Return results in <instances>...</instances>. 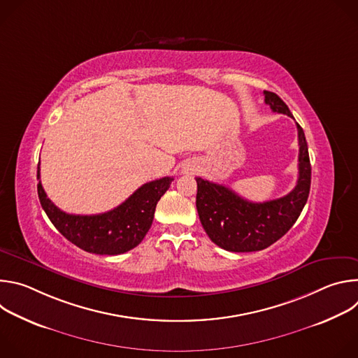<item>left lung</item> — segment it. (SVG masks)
I'll return each instance as SVG.
<instances>
[{"label":"left lung","mask_w":358,"mask_h":358,"mask_svg":"<svg viewBox=\"0 0 358 358\" xmlns=\"http://www.w3.org/2000/svg\"><path fill=\"white\" fill-rule=\"evenodd\" d=\"M265 103L276 113H292L273 92H264ZM297 126L299 177L285 196L265 202L242 198L228 187L196 177V211L210 239L229 252L262 250L280 239L297 221L309 198L312 167L304 131Z\"/></svg>","instance_id":"8db88e82"}]
</instances>
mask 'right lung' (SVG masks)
I'll return each instance as SVG.
<instances>
[{"label": "right lung", "instance_id": "add662e5", "mask_svg": "<svg viewBox=\"0 0 358 358\" xmlns=\"http://www.w3.org/2000/svg\"><path fill=\"white\" fill-rule=\"evenodd\" d=\"M39 180V166L36 171ZM174 178L164 177L143 184L119 207L96 215H73L61 211L46 196L41 181L38 196L55 228L80 249L96 255H120L136 248L148 232L159 199Z\"/></svg>", "mask_w": 358, "mask_h": 358}]
</instances>
